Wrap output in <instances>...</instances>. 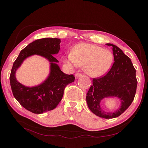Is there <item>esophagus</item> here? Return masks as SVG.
<instances>
[{
	"mask_svg": "<svg viewBox=\"0 0 148 148\" xmlns=\"http://www.w3.org/2000/svg\"><path fill=\"white\" fill-rule=\"evenodd\" d=\"M82 76V75H81V74H79V73H76V74H75V77H76V79H77V78H78V77H79L80 76Z\"/></svg>",
	"mask_w": 148,
	"mask_h": 148,
	"instance_id": "esophagus-1",
	"label": "esophagus"
}]
</instances>
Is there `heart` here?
I'll use <instances>...</instances> for the list:
<instances>
[{"label":"heart","mask_w":148,"mask_h":148,"mask_svg":"<svg viewBox=\"0 0 148 148\" xmlns=\"http://www.w3.org/2000/svg\"><path fill=\"white\" fill-rule=\"evenodd\" d=\"M114 60L108 49L88 43L76 45L67 56V61L78 67H83L86 74L93 77L103 76L111 67Z\"/></svg>","instance_id":"b5f03b06"}]
</instances>
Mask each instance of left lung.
I'll use <instances>...</instances> for the list:
<instances>
[{"label": "left lung", "mask_w": 148, "mask_h": 148, "mask_svg": "<svg viewBox=\"0 0 148 148\" xmlns=\"http://www.w3.org/2000/svg\"><path fill=\"white\" fill-rule=\"evenodd\" d=\"M112 46L114 62L104 76L94 78L93 85L86 94V102L90 111L100 118L110 119L118 117L128 108L136 93V71L130 58L116 45ZM109 97L118 98L121 106L114 112H106L100 107L102 99Z\"/></svg>", "instance_id": "left-lung-1"}]
</instances>
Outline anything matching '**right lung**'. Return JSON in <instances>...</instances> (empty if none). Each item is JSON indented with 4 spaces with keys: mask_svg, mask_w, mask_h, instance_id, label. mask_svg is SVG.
Here are the masks:
<instances>
[{
    "mask_svg": "<svg viewBox=\"0 0 148 148\" xmlns=\"http://www.w3.org/2000/svg\"><path fill=\"white\" fill-rule=\"evenodd\" d=\"M61 40L57 38H43L34 40L20 51L14 62L10 74V84L12 94L21 106L35 114L54 109L64 95L67 84L74 82L72 74L64 73L59 67L58 61L53 55L60 51ZM37 54L49 61L50 72L49 77L41 84L35 87H25L15 78V72L23 62L30 56Z\"/></svg>",
    "mask_w": 148,
    "mask_h": 148,
    "instance_id": "1",
    "label": "right lung"
}]
</instances>
